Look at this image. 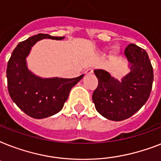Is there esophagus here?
<instances>
[{
    "instance_id": "1",
    "label": "esophagus",
    "mask_w": 161,
    "mask_h": 161,
    "mask_svg": "<svg viewBox=\"0 0 161 161\" xmlns=\"http://www.w3.org/2000/svg\"><path fill=\"white\" fill-rule=\"evenodd\" d=\"M93 72V69L92 68H88V69H87V70L85 71V73H87V74H90V73H92Z\"/></svg>"
}]
</instances>
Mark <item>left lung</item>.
I'll return each mask as SVG.
<instances>
[{"label": "left lung", "instance_id": "left-lung-1", "mask_svg": "<svg viewBox=\"0 0 161 161\" xmlns=\"http://www.w3.org/2000/svg\"><path fill=\"white\" fill-rule=\"evenodd\" d=\"M125 54L130 72L119 81L103 69L94 70L98 87L93 93L96 110L109 120L121 121L139 111L150 97L154 80L147 53L135 44L126 47Z\"/></svg>", "mask_w": 161, "mask_h": 161}]
</instances>
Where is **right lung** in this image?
Segmentation results:
<instances>
[{
    "mask_svg": "<svg viewBox=\"0 0 161 161\" xmlns=\"http://www.w3.org/2000/svg\"><path fill=\"white\" fill-rule=\"evenodd\" d=\"M62 40L64 36L40 33L21 42L13 50L6 68L9 94L19 108L34 119L56 114L68 98L70 90L83 77L74 78L37 77L26 66V57L31 47L42 39Z\"/></svg>",
    "mask_w": 161,
    "mask_h": 161,
    "instance_id": "1",
    "label": "right lung"
}]
</instances>
